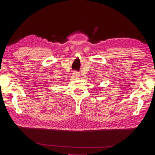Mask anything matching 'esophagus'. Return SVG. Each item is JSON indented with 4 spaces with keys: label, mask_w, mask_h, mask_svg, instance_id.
Wrapping results in <instances>:
<instances>
[{
    "label": "esophagus",
    "mask_w": 155,
    "mask_h": 155,
    "mask_svg": "<svg viewBox=\"0 0 155 155\" xmlns=\"http://www.w3.org/2000/svg\"><path fill=\"white\" fill-rule=\"evenodd\" d=\"M73 77H76V78H77V77H79V73H78V72H73Z\"/></svg>",
    "instance_id": "obj_1"
}]
</instances>
